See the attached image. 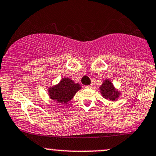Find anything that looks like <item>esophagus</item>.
<instances>
[{"instance_id": "34e87169", "label": "esophagus", "mask_w": 156, "mask_h": 156, "mask_svg": "<svg viewBox=\"0 0 156 156\" xmlns=\"http://www.w3.org/2000/svg\"><path fill=\"white\" fill-rule=\"evenodd\" d=\"M86 89H91V88H92V85H89V86H86Z\"/></svg>"}]
</instances>
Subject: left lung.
I'll return each instance as SVG.
<instances>
[{
	"label": "left lung",
	"instance_id": "1",
	"mask_svg": "<svg viewBox=\"0 0 156 156\" xmlns=\"http://www.w3.org/2000/svg\"><path fill=\"white\" fill-rule=\"evenodd\" d=\"M100 90L104 98L109 99L110 101L115 100L119 95V92L115 91L113 87V85L109 80H105L104 82V83L100 87Z\"/></svg>",
	"mask_w": 156,
	"mask_h": 156
}]
</instances>
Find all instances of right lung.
<instances>
[{
	"instance_id": "add662e5",
	"label": "right lung",
	"mask_w": 156,
	"mask_h": 156,
	"mask_svg": "<svg viewBox=\"0 0 156 156\" xmlns=\"http://www.w3.org/2000/svg\"><path fill=\"white\" fill-rule=\"evenodd\" d=\"M80 89L81 86L79 83H74L70 79L64 78L57 86L49 89V94L51 99L58 103L66 104L73 98Z\"/></svg>"
}]
</instances>
